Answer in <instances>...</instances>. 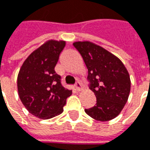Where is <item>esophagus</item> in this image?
<instances>
[{
    "instance_id": "1",
    "label": "esophagus",
    "mask_w": 150,
    "mask_h": 150,
    "mask_svg": "<svg viewBox=\"0 0 150 150\" xmlns=\"http://www.w3.org/2000/svg\"><path fill=\"white\" fill-rule=\"evenodd\" d=\"M75 89L77 91V92H80V91H81L82 89V86L81 83L79 81L76 82V84H75Z\"/></svg>"
}]
</instances>
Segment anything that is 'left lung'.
<instances>
[{"instance_id":"1","label":"left lung","mask_w":150,"mask_h":150,"mask_svg":"<svg viewBox=\"0 0 150 150\" xmlns=\"http://www.w3.org/2000/svg\"><path fill=\"white\" fill-rule=\"evenodd\" d=\"M88 69L89 88L96 103L84 111L97 121H109L119 115L130 92V79L123 63L115 55L88 41L75 42Z\"/></svg>"}]
</instances>
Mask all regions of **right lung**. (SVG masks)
Here are the masks:
<instances>
[{"label":"right lung","instance_id":"obj_1","mask_svg":"<svg viewBox=\"0 0 150 150\" xmlns=\"http://www.w3.org/2000/svg\"><path fill=\"white\" fill-rule=\"evenodd\" d=\"M66 42L49 40L34 50L23 62L17 77L19 96L31 114L42 119L62 113L72 90L61 84L54 67Z\"/></svg>","mask_w":150,"mask_h":150}]
</instances>
